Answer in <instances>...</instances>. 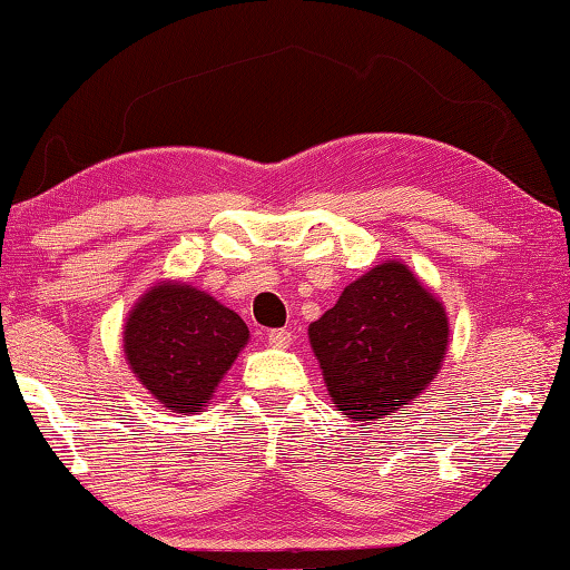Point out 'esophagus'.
<instances>
[{
	"mask_svg": "<svg viewBox=\"0 0 570 570\" xmlns=\"http://www.w3.org/2000/svg\"><path fill=\"white\" fill-rule=\"evenodd\" d=\"M266 342L272 344L274 350H286V346H292V342H294V334L288 332V330H274V332H268Z\"/></svg>",
	"mask_w": 570,
	"mask_h": 570,
	"instance_id": "obj_1",
	"label": "esophagus"
}]
</instances>
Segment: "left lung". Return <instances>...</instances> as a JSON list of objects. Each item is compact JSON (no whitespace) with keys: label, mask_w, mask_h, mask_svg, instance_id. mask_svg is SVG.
I'll list each match as a JSON object with an SVG mask.
<instances>
[{"label":"left lung","mask_w":570,"mask_h":570,"mask_svg":"<svg viewBox=\"0 0 570 570\" xmlns=\"http://www.w3.org/2000/svg\"><path fill=\"white\" fill-rule=\"evenodd\" d=\"M448 342L445 304L397 258L362 274L308 324L334 407L362 424L417 400L442 370Z\"/></svg>","instance_id":"obj_1"}]
</instances>
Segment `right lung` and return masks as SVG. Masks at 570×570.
I'll list each match as a JSON object with an SVG mask.
<instances>
[{
	"label": "right lung",
	"mask_w": 570,
	"mask_h": 570,
	"mask_svg": "<svg viewBox=\"0 0 570 570\" xmlns=\"http://www.w3.org/2000/svg\"><path fill=\"white\" fill-rule=\"evenodd\" d=\"M248 344L234 308L186 282H158L128 312L125 362L153 400L180 414L204 412Z\"/></svg>",
	"instance_id": "add662e5"
}]
</instances>
